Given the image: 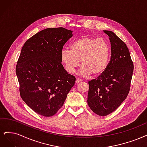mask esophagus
Listing matches in <instances>:
<instances>
[{
	"mask_svg": "<svg viewBox=\"0 0 147 147\" xmlns=\"http://www.w3.org/2000/svg\"><path fill=\"white\" fill-rule=\"evenodd\" d=\"M82 80L78 78V79H76V84H79L80 82H82Z\"/></svg>",
	"mask_w": 147,
	"mask_h": 147,
	"instance_id": "esophagus-1",
	"label": "esophagus"
}]
</instances>
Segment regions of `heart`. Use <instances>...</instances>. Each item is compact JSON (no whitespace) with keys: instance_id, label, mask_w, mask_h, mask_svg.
Wrapping results in <instances>:
<instances>
[{"instance_id":"b5f03b06","label":"heart","mask_w":147,"mask_h":147,"mask_svg":"<svg viewBox=\"0 0 147 147\" xmlns=\"http://www.w3.org/2000/svg\"><path fill=\"white\" fill-rule=\"evenodd\" d=\"M71 50H63L61 59L67 71L74 72L82 62L80 74L88 76L91 74L99 76L106 70L111 56V47L103 38L84 37L73 42Z\"/></svg>"}]
</instances>
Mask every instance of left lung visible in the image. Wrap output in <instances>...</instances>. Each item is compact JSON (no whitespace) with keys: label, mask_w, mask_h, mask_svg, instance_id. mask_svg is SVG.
I'll return each instance as SVG.
<instances>
[{"label":"left lung","mask_w":147,"mask_h":147,"mask_svg":"<svg viewBox=\"0 0 147 147\" xmlns=\"http://www.w3.org/2000/svg\"><path fill=\"white\" fill-rule=\"evenodd\" d=\"M111 56L104 73L88 82V105L100 116L108 115L121 105L130 90L134 65L125 43L111 31Z\"/></svg>","instance_id":"left-lung-1"}]
</instances>
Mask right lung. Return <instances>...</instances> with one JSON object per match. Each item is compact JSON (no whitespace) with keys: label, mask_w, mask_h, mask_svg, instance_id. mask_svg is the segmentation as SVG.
I'll return each mask as SVG.
<instances>
[{"label":"right lung","mask_w":147,"mask_h":147,"mask_svg":"<svg viewBox=\"0 0 147 147\" xmlns=\"http://www.w3.org/2000/svg\"><path fill=\"white\" fill-rule=\"evenodd\" d=\"M62 27L43 30L27 40L16 68L22 99L40 115L50 117L62 108L76 78L61 63L63 46L73 36Z\"/></svg>","instance_id":"1"}]
</instances>
